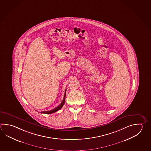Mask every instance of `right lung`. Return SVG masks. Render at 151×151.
Returning a JSON list of instances; mask_svg holds the SVG:
<instances>
[{"label":"right lung","instance_id":"obj_1","mask_svg":"<svg viewBox=\"0 0 151 151\" xmlns=\"http://www.w3.org/2000/svg\"><path fill=\"white\" fill-rule=\"evenodd\" d=\"M65 93H66V90L65 91V96H64V98H63V101L61 103L60 105L58 106L57 107L54 108L53 109H52L51 111H44L40 112L41 113H44V114H51V113H53L54 112H56V111H59V109H60L61 108H62L63 107V105L65 104Z\"/></svg>","mask_w":151,"mask_h":151}]
</instances>
